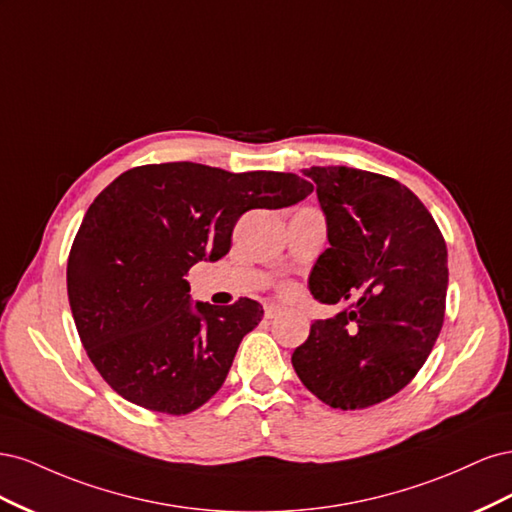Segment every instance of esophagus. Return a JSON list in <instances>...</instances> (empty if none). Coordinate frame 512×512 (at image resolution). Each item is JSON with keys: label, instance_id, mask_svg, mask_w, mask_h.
<instances>
[{"label": "esophagus", "instance_id": "1", "mask_svg": "<svg viewBox=\"0 0 512 512\" xmlns=\"http://www.w3.org/2000/svg\"><path fill=\"white\" fill-rule=\"evenodd\" d=\"M282 314V307L280 305H265V318H277Z\"/></svg>", "mask_w": 512, "mask_h": 512}]
</instances>
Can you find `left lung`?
Masks as SVG:
<instances>
[{"instance_id":"obj_1","label":"left lung","mask_w":512,"mask_h":512,"mask_svg":"<svg viewBox=\"0 0 512 512\" xmlns=\"http://www.w3.org/2000/svg\"><path fill=\"white\" fill-rule=\"evenodd\" d=\"M329 245L309 275L320 303H354L316 320L292 367L320 401L361 410L418 374L444 322L446 243L399 181L348 166H312Z\"/></svg>"}]
</instances>
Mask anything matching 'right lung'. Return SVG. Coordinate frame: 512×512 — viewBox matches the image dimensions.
Listing matches in <instances>:
<instances>
[{"label":"right lung","instance_id":"right-lung-1","mask_svg":"<svg viewBox=\"0 0 512 512\" xmlns=\"http://www.w3.org/2000/svg\"><path fill=\"white\" fill-rule=\"evenodd\" d=\"M314 185L292 175L228 173L194 162L136 166L87 209L68 258L76 331L108 386L132 404L188 414L224 384L262 305L190 301L183 280L230 250L250 209L297 205Z\"/></svg>","mask_w":512,"mask_h":512}]
</instances>
